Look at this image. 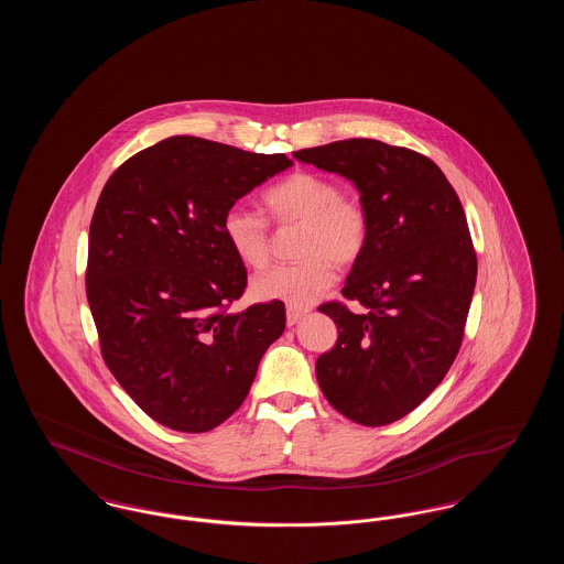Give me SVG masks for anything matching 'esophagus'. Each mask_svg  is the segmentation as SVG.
Instances as JSON below:
<instances>
[{
	"instance_id": "34e87169",
	"label": "esophagus",
	"mask_w": 564,
	"mask_h": 564,
	"mask_svg": "<svg viewBox=\"0 0 564 564\" xmlns=\"http://www.w3.org/2000/svg\"><path fill=\"white\" fill-rule=\"evenodd\" d=\"M306 313H308V308H295V306H288V325H294V323L300 322Z\"/></svg>"
}]
</instances>
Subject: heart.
I'll use <instances>...</instances> for the list:
<instances>
[{"label":"heart","instance_id":"1","mask_svg":"<svg viewBox=\"0 0 564 564\" xmlns=\"http://www.w3.org/2000/svg\"><path fill=\"white\" fill-rule=\"evenodd\" d=\"M269 217L279 224H300L292 264H279L251 281L258 300L288 306H311L336 281V264L349 267L366 249L368 214L357 198L313 171H294L262 192ZM221 232L245 267L262 269L270 258L269 221L245 207H230L221 217Z\"/></svg>","mask_w":564,"mask_h":564}]
</instances>
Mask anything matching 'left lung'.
Segmentation results:
<instances>
[{
    "label": "left lung",
    "mask_w": 564,
    "mask_h": 564,
    "mask_svg": "<svg viewBox=\"0 0 564 564\" xmlns=\"http://www.w3.org/2000/svg\"><path fill=\"white\" fill-rule=\"evenodd\" d=\"M359 189L368 242L343 302L319 311L338 340L317 359L323 395L366 427L400 421L451 370L476 288L478 260L455 188L427 156L376 139H345L294 152Z\"/></svg>",
    "instance_id": "obj_1"
}]
</instances>
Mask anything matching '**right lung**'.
<instances>
[{"mask_svg": "<svg viewBox=\"0 0 564 564\" xmlns=\"http://www.w3.org/2000/svg\"><path fill=\"white\" fill-rule=\"evenodd\" d=\"M294 162L177 134L120 164L88 232L86 297L109 372L156 423L221 425L285 329V304L230 313L247 270L221 217Z\"/></svg>", "mask_w": 564, "mask_h": 564, "instance_id": "right-lung-1", "label": "right lung"}]
</instances>
